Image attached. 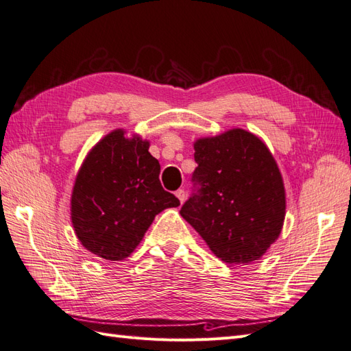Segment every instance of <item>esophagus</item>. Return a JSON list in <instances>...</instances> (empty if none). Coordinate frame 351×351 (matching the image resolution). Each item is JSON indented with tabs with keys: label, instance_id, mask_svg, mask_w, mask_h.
I'll return each instance as SVG.
<instances>
[{
	"label": "esophagus",
	"instance_id": "obj_1",
	"mask_svg": "<svg viewBox=\"0 0 351 351\" xmlns=\"http://www.w3.org/2000/svg\"><path fill=\"white\" fill-rule=\"evenodd\" d=\"M176 196H177V199L180 200V204H183V202L186 200V192L183 189H178L177 192H176Z\"/></svg>",
	"mask_w": 351,
	"mask_h": 351
}]
</instances>
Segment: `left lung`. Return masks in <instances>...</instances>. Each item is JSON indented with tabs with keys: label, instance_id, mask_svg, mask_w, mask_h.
Listing matches in <instances>:
<instances>
[{
	"label": "left lung",
	"instance_id": "8db88e82",
	"mask_svg": "<svg viewBox=\"0 0 351 351\" xmlns=\"http://www.w3.org/2000/svg\"><path fill=\"white\" fill-rule=\"evenodd\" d=\"M197 193L180 214L226 263L259 261L281 234L285 189L280 168L256 134L231 129L195 143Z\"/></svg>",
	"mask_w": 351,
	"mask_h": 351
}]
</instances>
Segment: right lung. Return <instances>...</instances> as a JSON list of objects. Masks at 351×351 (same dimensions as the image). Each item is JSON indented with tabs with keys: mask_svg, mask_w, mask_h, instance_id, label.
<instances>
[{
	"mask_svg": "<svg viewBox=\"0 0 351 351\" xmlns=\"http://www.w3.org/2000/svg\"><path fill=\"white\" fill-rule=\"evenodd\" d=\"M159 171L139 134L117 129L104 136L84 158L71 192V224L82 246L111 262L130 256L159 212L180 205L162 189Z\"/></svg>",
	"mask_w": 351,
	"mask_h": 351,
	"instance_id": "add662e5",
	"label": "right lung"
}]
</instances>
